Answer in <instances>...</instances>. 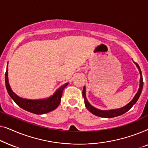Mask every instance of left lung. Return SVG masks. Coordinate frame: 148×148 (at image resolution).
Masks as SVG:
<instances>
[{"label": "left lung", "mask_w": 148, "mask_h": 148, "mask_svg": "<svg viewBox=\"0 0 148 148\" xmlns=\"http://www.w3.org/2000/svg\"><path fill=\"white\" fill-rule=\"evenodd\" d=\"M134 63L136 64L137 69H138L139 74H140V80H139V90L137 91V92L135 94L134 98L132 99V100L130 102L128 103L127 105H125V106L122 107V108H117V109H112V110H100V109H98L95 108L90 104V102L88 101V99L86 98V87H84V89H83L82 94L83 96H84V102H85V105H86V107L87 109L90 111L91 113L94 114L96 116H100V117H103V118H112V117H116L118 116H120V115H122L125 114V112H127V111L130 110L133 105H134L135 103L137 102V100H138L139 96H140L141 93L142 92L143 89V77H142V74H141V71L140 69V67L138 65V64L137 62H135Z\"/></svg>", "instance_id": "left-lung-1"}]
</instances>
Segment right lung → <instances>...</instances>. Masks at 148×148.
Listing matches in <instances>:
<instances>
[{"label": "right lung", "mask_w": 148, "mask_h": 148, "mask_svg": "<svg viewBox=\"0 0 148 148\" xmlns=\"http://www.w3.org/2000/svg\"><path fill=\"white\" fill-rule=\"evenodd\" d=\"M5 84L6 88L8 92V94L10 97L13 99L16 104L20 108L28 112L34 113L36 114H46L54 109L57 108L60 102L62 92L64 89L67 86L69 83L62 85L59 88L56 90L53 95L48 97L47 98L38 99V100H30V99L23 98L17 96L15 92L12 90L9 83V78H8V62L7 66V71L5 73Z\"/></svg>", "instance_id": "add662e5"}]
</instances>
